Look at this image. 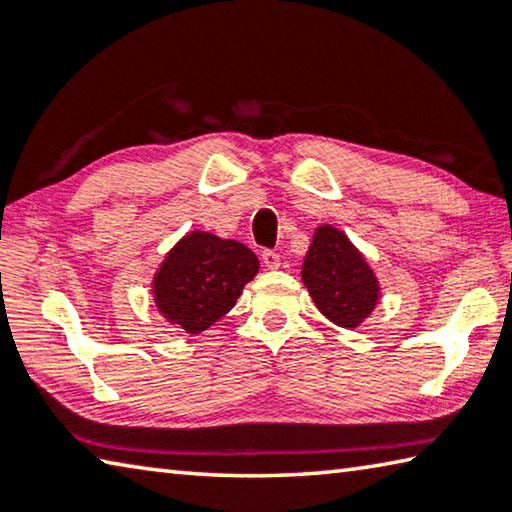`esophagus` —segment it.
Returning <instances> with one entry per match:
<instances>
[{
  "instance_id": "1",
  "label": "esophagus",
  "mask_w": 512,
  "mask_h": 512,
  "mask_svg": "<svg viewBox=\"0 0 512 512\" xmlns=\"http://www.w3.org/2000/svg\"><path fill=\"white\" fill-rule=\"evenodd\" d=\"M262 262L266 268H280V253H275V250L266 248L262 250Z\"/></svg>"
}]
</instances>
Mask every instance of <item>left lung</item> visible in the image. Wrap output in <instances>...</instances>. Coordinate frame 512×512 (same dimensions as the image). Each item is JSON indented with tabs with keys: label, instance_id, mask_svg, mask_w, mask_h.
I'll use <instances>...</instances> for the list:
<instances>
[{
	"label": "left lung",
	"instance_id": "obj_1",
	"mask_svg": "<svg viewBox=\"0 0 512 512\" xmlns=\"http://www.w3.org/2000/svg\"><path fill=\"white\" fill-rule=\"evenodd\" d=\"M302 282L316 307L341 327H357L377 305V280L343 232L316 230L302 264Z\"/></svg>",
	"mask_w": 512,
	"mask_h": 512
}]
</instances>
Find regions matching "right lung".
I'll use <instances>...</instances> for the list:
<instances>
[{
    "instance_id": "right-lung-1",
    "label": "right lung",
    "mask_w": 512,
    "mask_h": 512,
    "mask_svg": "<svg viewBox=\"0 0 512 512\" xmlns=\"http://www.w3.org/2000/svg\"><path fill=\"white\" fill-rule=\"evenodd\" d=\"M257 268L259 259L239 241L192 232L162 262L155 300L173 325L198 334L235 307Z\"/></svg>"
}]
</instances>
